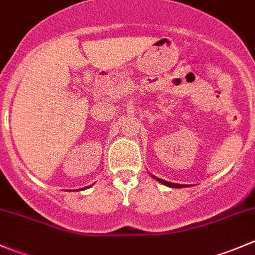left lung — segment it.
Returning a JSON list of instances; mask_svg holds the SVG:
<instances>
[{
  "label": "left lung",
  "mask_w": 255,
  "mask_h": 255,
  "mask_svg": "<svg viewBox=\"0 0 255 255\" xmlns=\"http://www.w3.org/2000/svg\"><path fill=\"white\" fill-rule=\"evenodd\" d=\"M154 179H156L158 181H160L161 184L166 185V186H170V187H186L185 185H180V184H174V182H169V181H165V180H161V179H158V177L154 176Z\"/></svg>",
  "instance_id": "8db88e82"
}]
</instances>
